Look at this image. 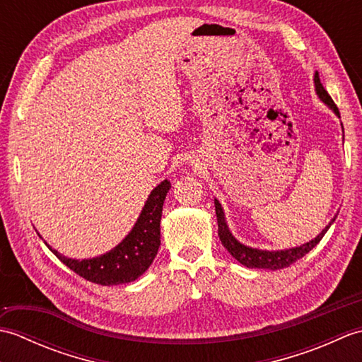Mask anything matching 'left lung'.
<instances>
[{"label":"left lung","mask_w":362,"mask_h":362,"mask_svg":"<svg viewBox=\"0 0 362 362\" xmlns=\"http://www.w3.org/2000/svg\"><path fill=\"white\" fill-rule=\"evenodd\" d=\"M314 87H316V93L320 98V101H324L329 107V109H332L337 115V117L341 118L339 109H337L336 104L333 103L332 96L327 93V90L320 83L317 71H316V74H314ZM214 209H216L219 240H221L222 245H224V247L230 252V255H232L235 259H238V263H241L245 267L271 269V271L288 267L292 263H296L297 259L305 257L306 253H308L313 247H316V245L320 243L322 238H324V235L327 233V230L336 219V216H334L332 221H329V224L324 230H322V232L316 238H314V240H311L310 243H305L303 245H298V247L284 249V250H261V249H253V247H249V245L241 244L232 235V232H230L228 226H227L224 210H222V206H221L218 199H214Z\"/></svg>","instance_id":"left-lung-1"}]
</instances>
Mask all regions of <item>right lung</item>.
Wrapping results in <instances>:
<instances>
[{"mask_svg":"<svg viewBox=\"0 0 362 362\" xmlns=\"http://www.w3.org/2000/svg\"><path fill=\"white\" fill-rule=\"evenodd\" d=\"M171 188V182L163 180L151 191L134 228L117 247L95 258L73 259L60 255L57 250L48 247L82 279L91 283L112 286L136 280L152 264L160 247V221L163 202Z\"/></svg>","mask_w":362,"mask_h":362,"instance_id":"right-lung-1","label":"right lung"}]
</instances>
